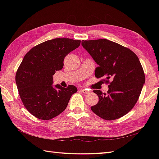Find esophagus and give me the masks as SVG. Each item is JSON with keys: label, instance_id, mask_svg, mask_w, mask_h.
Masks as SVG:
<instances>
[{"label": "esophagus", "instance_id": "esophagus-1", "mask_svg": "<svg viewBox=\"0 0 159 159\" xmlns=\"http://www.w3.org/2000/svg\"><path fill=\"white\" fill-rule=\"evenodd\" d=\"M80 91H81V92H83V93H89V91L87 90L86 89H83V88H81V89H80Z\"/></svg>", "mask_w": 159, "mask_h": 159}]
</instances>
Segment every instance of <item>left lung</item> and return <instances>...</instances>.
<instances>
[{
  "mask_svg": "<svg viewBox=\"0 0 159 159\" xmlns=\"http://www.w3.org/2000/svg\"><path fill=\"white\" fill-rule=\"evenodd\" d=\"M82 46L98 65L95 76L109 84L107 93L93 90L99 101L91 109L105 120L123 117L136 104L146 80L139 58L129 48L106 39L83 40Z\"/></svg>",
  "mask_w": 159,
  "mask_h": 159,
  "instance_id": "8db88e82",
  "label": "left lung"
}]
</instances>
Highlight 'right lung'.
I'll list each match as a JSON object with an SVG mask.
<instances>
[{"instance_id":"right-lung-1","label":"right lung","mask_w":159,"mask_h":159,"mask_svg":"<svg viewBox=\"0 0 159 159\" xmlns=\"http://www.w3.org/2000/svg\"><path fill=\"white\" fill-rule=\"evenodd\" d=\"M80 44V40L56 38L34 46L24 57L16 74V83L24 106L33 116L49 120L66 109L77 88L59 85L55 88L52 76L63 68L67 54Z\"/></svg>"}]
</instances>
